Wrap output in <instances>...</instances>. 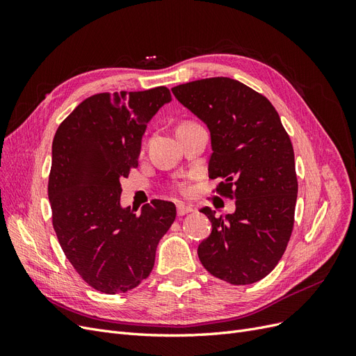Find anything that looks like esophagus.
I'll use <instances>...</instances> for the list:
<instances>
[{
  "instance_id": "esophagus-1",
  "label": "esophagus",
  "mask_w": 356,
  "mask_h": 356,
  "mask_svg": "<svg viewBox=\"0 0 356 356\" xmlns=\"http://www.w3.org/2000/svg\"><path fill=\"white\" fill-rule=\"evenodd\" d=\"M193 211V207H190V204H186V203H178L177 204V212H178V217H184L186 213L191 212Z\"/></svg>"
}]
</instances>
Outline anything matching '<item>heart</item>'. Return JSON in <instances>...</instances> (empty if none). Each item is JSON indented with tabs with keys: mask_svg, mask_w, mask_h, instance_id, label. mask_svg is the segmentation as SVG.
I'll list each match as a JSON object with an SVG mask.
<instances>
[{
	"mask_svg": "<svg viewBox=\"0 0 356 356\" xmlns=\"http://www.w3.org/2000/svg\"><path fill=\"white\" fill-rule=\"evenodd\" d=\"M186 123H188V122H186ZM181 124H182V123H181ZM175 188L179 190V191H184V190H186V187L182 186V184H175Z\"/></svg>",
	"mask_w": 356,
	"mask_h": 356,
	"instance_id": "obj_1",
	"label": "heart"
}]
</instances>
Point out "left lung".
Listing matches in <instances>:
<instances>
[{"label": "left lung", "instance_id": "8db88e82", "mask_svg": "<svg viewBox=\"0 0 356 356\" xmlns=\"http://www.w3.org/2000/svg\"><path fill=\"white\" fill-rule=\"evenodd\" d=\"M175 98L208 124L213 191L236 200L233 213L217 217L197 248L207 270L232 285L260 281L281 260L294 227L297 174L294 149L277 111L243 83L212 77L179 84Z\"/></svg>", "mask_w": 356, "mask_h": 356}]
</instances>
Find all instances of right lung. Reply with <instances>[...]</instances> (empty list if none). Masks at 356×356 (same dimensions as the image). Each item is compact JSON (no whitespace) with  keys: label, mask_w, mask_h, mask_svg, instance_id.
Here are the masks:
<instances>
[{"label":"right lung","mask_w":356,"mask_h":356,"mask_svg":"<svg viewBox=\"0 0 356 356\" xmlns=\"http://www.w3.org/2000/svg\"><path fill=\"white\" fill-rule=\"evenodd\" d=\"M170 99L165 86L96 93L53 138L47 186L53 229L72 267L99 293H126L148 277L157 243L175 221L172 202L152 200L139 213L120 207V179L138 168L145 127Z\"/></svg>","instance_id":"1"}]
</instances>
